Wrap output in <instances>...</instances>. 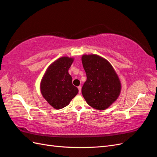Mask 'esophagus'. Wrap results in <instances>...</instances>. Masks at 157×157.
<instances>
[{
    "instance_id": "esophagus-1",
    "label": "esophagus",
    "mask_w": 157,
    "mask_h": 157,
    "mask_svg": "<svg viewBox=\"0 0 157 157\" xmlns=\"http://www.w3.org/2000/svg\"><path fill=\"white\" fill-rule=\"evenodd\" d=\"M78 93L80 94V92H81V86H78Z\"/></svg>"
}]
</instances>
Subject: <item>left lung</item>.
<instances>
[{
  "label": "left lung",
  "instance_id": "8db88e82",
  "mask_svg": "<svg viewBox=\"0 0 157 157\" xmlns=\"http://www.w3.org/2000/svg\"><path fill=\"white\" fill-rule=\"evenodd\" d=\"M82 63L87 80L82 94L88 105L98 110H105L118 99L121 83L109 61L96 54H84Z\"/></svg>",
  "mask_w": 157,
  "mask_h": 157
}]
</instances>
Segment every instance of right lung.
I'll list each match as a JSON object with an SVG mask.
<instances>
[{
	"instance_id": "obj_1",
	"label": "right lung",
	"mask_w": 157,
	"mask_h": 157,
	"mask_svg": "<svg viewBox=\"0 0 157 157\" xmlns=\"http://www.w3.org/2000/svg\"><path fill=\"white\" fill-rule=\"evenodd\" d=\"M73 61L74 58L67 56L58 58L48 66L42 78V96L55 109L67 106L78 92L68 71Z\"/></svg>"
}]
</instances>
